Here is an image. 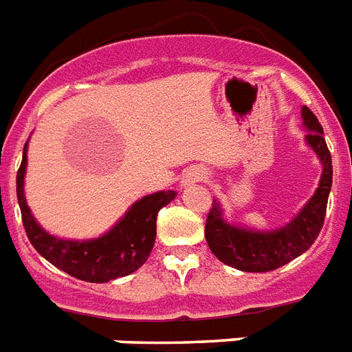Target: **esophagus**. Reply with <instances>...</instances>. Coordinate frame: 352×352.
<instances>
[{
  "mask_svg": "<svg viewBox=\"0 0 352 352\" xmlns=\"http://www.w3.org/2000/svg\"><path fill=\"white\" fill-rule=\"evenodd\" d=\"M203 179H207V173L203 169H199V167H192V169H188L187 173H185V176L182 178V187L187 188L190 187V185H194V183L203 182Z\"/></svg>",
  "mask_w": 352,
  "mask_h": 352,
  "instance_id": "esophagus-1",
  "label": "esophagus"
}]
</instances>
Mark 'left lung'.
<instances>
[{
    "mask_svg": "<svg viewBox=\"0 0 352 352\" xmlns=\"http://www.w3.org/2000/svg\"><path fill=\"white\" fill-rule=\"evenodd\" d=\"M300 115L302 126L307 131L304 140L322 164L318 187L297 216L275 230H254L228 223L223 216L221 203L214 199L205 225V239L212 254L232 268L252 274L277 270L309 250L320 234L333 185L331 153L315 113L302 106Z\"/></svg>",
    "mask_w": 352,
    "mask_h": 352,
    "instance_id": "1",
    "label": "left lung"
}]
</instances>
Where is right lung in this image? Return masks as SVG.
<instances>
[{
    "mask_svg": "<svg viewBox=\"0 0 352 352\" xmlns=\"http://www.w3.org/2000/svg\"><path fill=\"white\" fill-rule=\"evenodd\" d=\"M28 140L23 147L21 167L17 170V203L21 208L23 226L37 250L55 268L86 283H109L126 277L147 261L156 239V216L160 208L176 197L174 190H158L144 196L100 237L95 239H60L52 235L36 221L25 197V173Z\"/></svg>",
    "mask_w": 352,
    "mask_h": 352,
    "instance_id": "1",
    "label": "right lung"
}]
</instances>
